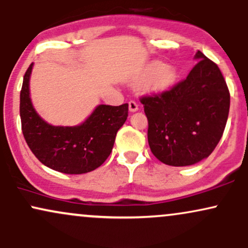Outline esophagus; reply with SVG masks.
I'll return each mask as SVG.
<instances>
[{
	"instance_id": "1",
	"label": "esophagus",
	"mask_w": 248,
	"mask_h": 248,
	"mask_svg": "<svg viewBox=\"0 0 248 248\" xmlns=\"http://www.w3.org/2000/svg\"><path fill=\"white\" fill-rule=\"evenodd\" d=\"M128 106H129L130 112H136V110L139 109V104L134 100H130L129 102H128Z\"/></svg>"
}]
</instances>
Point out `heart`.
Here are the masks:
<instances>
[{"label":"heart","mask_w":248,"mask_h":248,"mask_svg":"<svg viewBox=\"0 0 248 248\" xmlns=\"http://www.w3.org/2000/svg\"><path fill=\"white\" fill-rule=\"evenodd\" d=\"M175 70L170 66H166V64L162 62H150L141 73L142 80H148V88L156 92L169 88L175 81Z\"/></svg>","instance_id":"b5f03b06"}]
</instances>
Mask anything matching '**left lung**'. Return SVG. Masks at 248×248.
<instances>
[{
	"mask_svg": "<svg viewBox=\"0 0 248 248\" xmlns=\"http://www.w3.org/2000/svg\"><path fill=\"white\" fill-rule=\"evenodd\" d=\"M195 66L170 90L141 96L148 143L162 163L192 166L206 158L223 136L230 92L218 65L197 51Z\"/></svg>",
	"mask_w": 248,
	"mask_h": 248,
	"instance_id": "left-lung-1",
	"label": "left lung"
}]
</instances>
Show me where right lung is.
I'll list each match as a JSON object with an SVG mask.
<instances>
[{
    "mask_svg": "<svg viewBox=\"0 0 248 248\" xmlns=\"http://www.w3.org/2000/svg\"><path fill=\"white\" fill-rule=\"evenodd\" d=\"M32 65L24 75L19 98L22 132L31 152L44 166L62 173L79 175L99 168L109 156L116 133L127 120L128 104L99 105L79 126H51L31 104L29 80Z\"/></svg>",
    "mask_w": 248,
    "mask_h": 248,
    "instance_id": "1",
    "label": "right lung"
}]
</instances>
